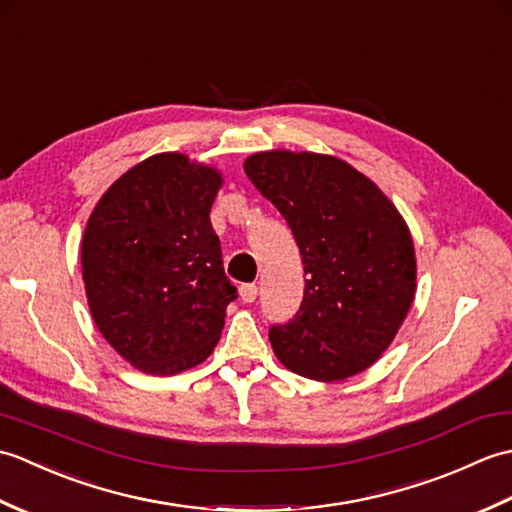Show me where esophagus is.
<instances>
[{"label": "esophagus", "instance_id": "esophagus-1", "mask_svg": "<svg viewBox=\"0 0 512 512\" xmlns=\"http://www.w3.org/2000/svg\"><path fill=\"white\" fill-rule=\"evenodd\" d=\"M239 297L244 303H253L257 299V286L255 284H242L239 286Z\"/></svg>", "mask_w": 512, "mask_h": 512}]
</instances>
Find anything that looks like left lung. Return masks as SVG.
Masks as SVG:
<instances>
[{
  "instance_id": "8db88e82",
  "label": "left lung",
  "mask_w": 512,
  "mask_h": 512,
  "mask_svg": "<svg viewBox=\"0 0 512 512\" xmlns=\"http://www.w3.org/2000/svg\"><path fill=\"white\" fill-rule=\"evenodd\" d=\"M244 171L284 215L306 273L295 317L268 332L277 358L323 383L361 374L394 341L416 295L405 220L372 180L339 158L264 151Z\"/></svg>"
}]
</instances>
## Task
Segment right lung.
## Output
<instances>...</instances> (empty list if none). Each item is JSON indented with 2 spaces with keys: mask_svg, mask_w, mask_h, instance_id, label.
<instances>
[{
  "mask_svg": "<svg viewBox=\"0 0 512 512\" xmlns=\"http://www.w3.org/2000/svg\"><path fill=\"white\" fill-rule=\"evenodd\" d=\"M220 184V171L187 156H151L105 191L85 226L81 264L96 328L147 374L202 363L237 299L209 217Z\"/></svg>",
  "mask_w": 512,
  "mask_h": 512,
  "instance_id": "add662e5",
  "label": "right lung"
}]
</instances>
